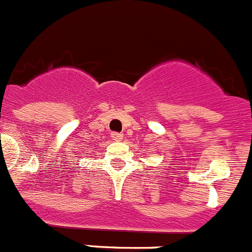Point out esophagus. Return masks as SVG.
I'll use <instances>...</instances> for the list:
<instances>
[{"instance_id": "34e87169", "label": "esophagus", "mask_w": 252, "mask_h": 252, "mask_svg": "<svg viewBox=\"0 0 252 252\" xmlns=\"http://www.w3.org/2000/svg\"><path fill=\"white\" fill-rule=\"evenodd\" d=\"M110 137H112L113 140H115V142H121V140L123 139V134L117 133V131H113V133L110 134Z\"/></svg>"}]
</instances>
